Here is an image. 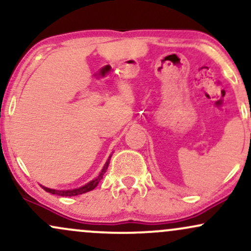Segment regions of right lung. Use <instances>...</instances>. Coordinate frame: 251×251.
<instances>
[{
  "label": "right lung",
  "instance_id": "add662e5",
  "mask_svg": "<svg viewBox=\"0 0 251 251\" xmlns=\"http://www.w3.org/2000/svg\"><path fill=\"white\" fill-rule=\"evenodd\" d=\"M112 154L109 155L107 162H106L105 165H103V168L101 170V172H100V175L98 176L97 178H94L93 180H91L89 183L86 184V185L81 186V188H77V189H73V190H54V189H48L46 188V186H42V189L45 190V191L50 192L51 195H57V196H62V197H72V196H77V195H82V194H86V192L91 191V190H93L96 186L99 184V181L102 179V176L105 175L106 170L108 168V164H109V159H111Z\"/></svg>",
  "mask_w": 251,
  "mask_h": 251
}]
</instances>
